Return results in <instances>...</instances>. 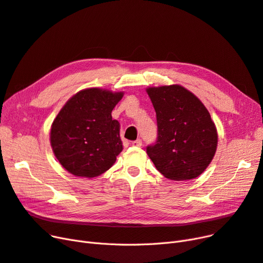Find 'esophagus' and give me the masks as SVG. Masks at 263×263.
I'll use <instances>...</instances> for the list:
<instances>
[{
  "label": "esophagus",
  "instance_id": "obj_1",
  "mask_svg": "<svg viewBox=\"0 0 263 263\" xmlns=\"http://www.w3.org/2000/svg\"><path fill=\"white\" fill-rule=\"evenodd\" d=\"M132 145H133V146H138V147L142 146V140H141V139H138V140L133 141V142H132Z\"/></svg>",
  "mask_w": 263,
  "mask_h": 263
}]
</instances>
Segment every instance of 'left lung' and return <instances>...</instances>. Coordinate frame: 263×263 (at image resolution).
Returning <instances> with one entry per match:
<instances>
[{
  "instance_id": "8db88e82",
  "label": "left lung",
  "mask_w": 263,
  "mask_h": 263,
  "mask_svg": "<svg viewBox=\"0 0 263 263\" xmlns=\"http://www.w3.org/2000/svg\"><path fill=\"white\" fill-rule=\"evenodd\" d=\"M157 118V140L146 153L163 177L195 179L206 170L218 145L215 122L203 104L179 84L146 90Z\"/></svg>"
}]
</instances>
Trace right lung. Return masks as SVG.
<instances>
[{"mask_svg":"<svg viewBox=\"0 0 263 263\" xmlns=\"http://www.w3.org/2000/svg\"><path fill=\"white\" fill-rule=\"evenodd\" d=\"M122 92L91 87L74 94L56 116L51 145L57 160L76 177L95 178L108 170L123 149L120 123L111 111Z\"/></svg>","mask_w":263,"mask_h":263,"instance_id":"1","label":"right lung"}]
</instances>
